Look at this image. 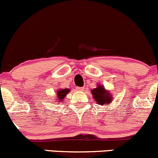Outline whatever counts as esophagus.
I'll list each match as a JSON object with an SVG mask.
<instances>
[{
    "label": "esophagus",
    "mask_w": 158,
    "mask_h": 158,
    "mask_svg": "<svg viewBox=\"0 0 158 158\" xmlns=\"http://www.w3.org/2000/svg\"><path fill=\"white\" fill-rule=\"evenodd\" d=\"M77 90L80 91H83L84 90V87H77Z\"/></svg>",
    "instance_id": "obj_1"
}]
</instances>
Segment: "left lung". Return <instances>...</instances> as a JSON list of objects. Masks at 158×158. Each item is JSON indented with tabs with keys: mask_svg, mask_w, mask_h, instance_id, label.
Returning <instances> with one entry per match:
<instances>
[{
	"mask_svg": "<svg viewBox=\"0 0 158 158\" xmlns=\"http://www.w3.org/2000/svg\"><path fill=\"white\" fill-rule=\"evenodd\" d=\"M91 94L96 103L99 105H107L113 101V95L111 93L106 90L105 87L101 84H97V88L91 90Z\"/></svg>",
	"mask_w": 158,
	"mask_h": 158,
	"instance_id": "obj_1",
	"label": "left lung"
}]
</instances>
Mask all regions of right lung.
I'll list each match as a JSON object with an SVG mask.
<instances>
[{"instance_id": "right-lung-1", "label": "right lung", "mask_w": 158, "mask_h": 158, "mask_svg": "<svg viewBox=\"0 0 158 158\" xmlns=\"http://www.w3.org/2000/svg\"><path fill=\"white\" fill-rule=\"evenodd\" d=\"M70 92L69 89H59L57 91V98L55 102H63L66 95Z\"/></svg>"}]
</instances>
